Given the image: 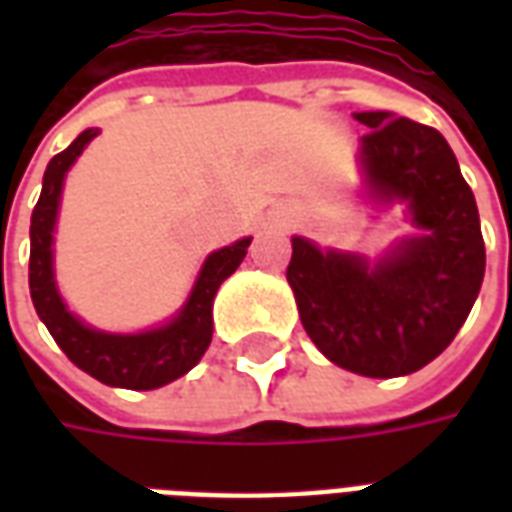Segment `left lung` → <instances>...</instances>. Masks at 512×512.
<instances>
[{
	"label": "left lung",
	"instance_id": "left-lung-1",
	"mask_svg": "<svg viewBox=\"0 0 512 512\" xmlns=\"http://www.w3.org/2000/svg\"><path fill=\"white\" fill-rule=\"evenodd\" d=\"M362 169L376 200L408 202L422 235L378 266L293 238L288 282L310 340L370 378L417 373L455 340L485 274L477 202L447 139L389 112H359Z\"/></svg>",
	"mask_w": 512,
	"mask_h": 512
}]
</instances>
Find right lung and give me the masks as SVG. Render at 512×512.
Here are the masks:
<instances>
[{
  "instance_id": "obj_1",
  "label": "right lung",
  "mask_w": 512,
  "mask_h": 512,
  "mask_svg": "<svg viewBox=\"0 0 512 512\" xmlns=\"http://www.w3.org/2000/svg\"><path fill=\"white\" fill-rule=\"evenodd\" d=\"M98 134L95 128H87L73 139L62 153L51 158L46 175H43V191L32 211V227H29V293L32 304L38 310L40 321L60 345L73 365L98 378L101 384L123 386V389H158L175 378L186 376L197 365L211 345L213 334V296L224 279L241 266L246 249L252 238H244L233 246H224L213 252L202 266L197 285L191 290L186 307L167 326L142 334H106L95 332L82 321H76L65 310L57 285H54V268H51V233L54 219L60 208V191L65 172L71 169L76 158L82 156L87 142Z\"/></svg>"
}]
</instances>
